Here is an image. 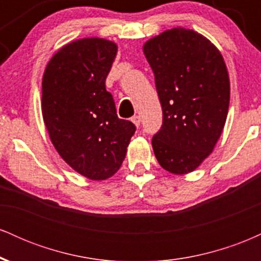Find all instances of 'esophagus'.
<instances>
[{
    "label": "esophagus",
    "mask_w": 261,
    "mask_h": 261,
    "mask_svg": "<svg viewBox=\"0 0 261 261\" xmlns=\"http://www.w3.org/2000/svg\"><path fill=\"white\" fill-rule=\"evenodd\" d=\"M131 121L134 122L135 125H136V126H140V122H141V119H140V116L139 115H134L133 118H131Z\"/></svg>",
    "instance_id": "obj_1"
}]
</instances>
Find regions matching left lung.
Listing matches in <instances>:
<instances>
[{"instance_id":"8db88e82","label":"left lung","mask_w":261,"mask_h":261,"mask_svg":"<svg viewBox=\"0 0 261 261\" xmlns=\"http://www.w3.org/2000/svg\"><path fill=\"white\" fill-rule=\"evenodd\" d=\"M154 73L163 120L152 137L155 158L173 174L193 172L222 134L229 77L220 51L190 29L174 28L143 46Z\"/></svg>"}]
</instances>
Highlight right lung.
Here are the masks:
<instances>
[{
  "mask_svg": "<svg viewBox=\"0 0 261 261\" xmlns=\"http://www.w3.org/2000/svg\"><path fill=\"white\" fill-rule=\"evenodd\" d=\"M118 46L81 39L54 55L43 77L44 122L56 151L68 166L92 180L115 174L136 126L119 119L106 80Z\"/></svg>",
  "mask_w": 261,
  "mask_h": 261,
  "instance_id": "right-lung-1",
  "label": "right lung"
}]
</instances>
